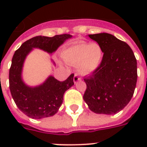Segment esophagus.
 Wrapping results in <instances>:
<instances>
[{
  "label": "esophagus",
  "instance_id": "esophagus-1",
  "mask_svg": "<svg viewBox=\"0 0 147 147\" xmlns=\"http://www.w3.org/2000/svg\"><path fill=\"white\" fill-rule=\"evenodd\" d=\"M73 80H74V82L75 83L78 82H79V81L81 80V77H79V76H78V74H76V75L74 76Z\"/></svg>",
  "mask_w": 147,
  "mask_h": 147
}]
</instances>
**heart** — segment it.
Segmentation results:
<instances>
[{
  "label": "heart",
  "instance_id": "heart-1",
  "mask_svg": "<svg viewBox=\"0 0 147 147\" xmlns=\"http://www.w3.org/2000/svg\"><path fill=\"white\" fill-rule=\"evenodd\" d=\"M62 58L69 64L77 65L79 72L88 75L94 72L103 59L102 48L98 43L79 41L62 52Z\"/></svg>",
  "mask_w": 147,
  "mask_h": 147
}]
</instances>
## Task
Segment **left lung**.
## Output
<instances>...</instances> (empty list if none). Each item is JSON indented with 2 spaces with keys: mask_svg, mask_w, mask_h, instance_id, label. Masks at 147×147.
<instances>
[{
  "mask_svg": "<svg viewBox=\"0 0 147 147\" xmlns=\"http://www.w3.org/2000/svg\"><path fill=\"white\" fill-rule=\"evenodd\" d=\"M102 48L98 69L84 78V100L96 114H114L131 100L137 81V59L129 45L109 33L88 35Z\"/></svg>",
  "mask_w": 147,
  "mask_h": 147,
  "instance_id": "left-lung-1",
  "label": "left lung"
}]
</instances>
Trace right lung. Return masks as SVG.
Segmentation results:
<instances>
[{
  "label": "right lung",
  "mask_w": 147,
  "mask_h": 147,
  "mask_svg": "<svg viewBox=\"0 0 147 147\" xmlns=\"http://www.w3.org/2000/svg\"><path fill=\"white\" fill-rule=\"evenodd\" d=\"M71 37L69 34L55 35L53 37L38 36L26 40L15 52L9 71V87L15 104L29 117L41 119L56 114L62 104L64 93L74 85V74L63 82L49 76L42 85L29 87L21 78L25 58L33 48L53 53Z\"/></svg>",
  "instance_id": "right-lung-1"
}]
</instances>
